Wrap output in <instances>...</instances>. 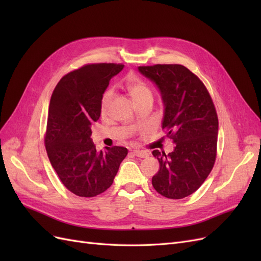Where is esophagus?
Returning <instances> with one entry per match:
<instances>
[{"instance_id": "obj_1", "label": "esophagus", "mask_w": 261, "mask_h": 261, "mask_svg": "<svg viewBox=\"0 0 261 261\" xmlns=\"http://www.w3.org/2000/svg\"><path fill=\"white\" fill-rule=\"evenodd\" d=\"M134 154H135L136 156H139V158H147V156H149V153L147 151H145V150H139V149L134 150Z\"/></svg>"}]
</instances>
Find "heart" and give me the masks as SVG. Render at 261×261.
I'll return each instance as SVG.
<instances>
[{
    "label": "heart",
    "mask_w": 261,
    "mask_h": 261,
    "mask_svg": "<svg viewBox=\"0 0 261 261\" xmlns=\"http://www.w3.org/2000/svg\"><path fill=\"white\" fill-rule=\"evenodd\" d=\"M126 88L129 91L130 96L134 101H138L145 97H151V91H150L149 87L143 82L138 80L136 77H130L126 83ZM114 97L113 89H107L105 93L102 94L101 98V112L107 113L108 110L111 106V102Z\"/></svg>",
    "instance_id": "heart-1"
}]
</instances>
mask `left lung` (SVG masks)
I'll return each mask as SVG.
<instances>
[{
  "label": "left lung",
  "mask_w": 261,
  "mask_h": 261,
  "mask_svg": "<svg viewBox=\"0 0 261 261\" xmlns=\"http://www.w3.org/2000/svg\"><path fill=\"white\" fill-rule=\"evenodd\" d=\"M138 70L159 90L161 127L175 145L168 154L152 151L160 164L152 186L167 198H185L201 186L216 161L219 122L215 106L202 82L183 65L156 64Z\"/></svg>",
  "instance_id": "obj_1"
}]
</instances>
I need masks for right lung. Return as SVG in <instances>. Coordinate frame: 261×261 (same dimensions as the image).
<instances>
[{
	"label": "right lung",
	"mask_w": 261,
	"mask_h": 261,
	"mask_svg": "<svg viewBox=\"0 0 261 261\" xmlns=\"http://www.w3.org/2000/svg\"><path fill=\"white\" fill-rule=\"evenodd\" d=\"M124 65H85L65 75L49 105L45 149L61 181L80 197H94L112 185L127 149H96L91 125L101 114V98Z\"/></svg>",
	"instance_id": "right-lung-1"
}]
</instances>
